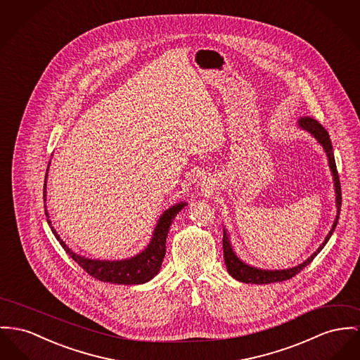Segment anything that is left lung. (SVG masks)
<instances>
[{
	"label": "left lung",
	"mask_w": 360,
	"mask_h": 360,
	"mask_svg": "<svg viewBox=\"0 0 360 360\" xmlns=\"http://www.w3.org/2000/svg\"><path fill=\"white\" fill-rule=\"evenodd\" d=\"M299 124L304 129L311 132L312 135L318 139V142L323 146V148H325V151L328 154V158H329V165H330L333 177H335V199H337V209H338L335 224H333V228L329 232V235L326 236L325 241L319 245V248L312 254L311 257L306 262H303V264H299L296 267H292V269L274 270V271L273 270H261V269H255V267H251L248 264H243L239 258L235 255V252L232 251V247H231V243H229V239H228V235L224 231V236H222L224 261H225V264H226V269H228L229 274L233 278H236L238 281H241V283H247V284H271V283H281V281H285V280L295 277L299 271H302L319 254V251L325 247V244L328 243V240L330 239V236H332V233H333V231L335 229L338 216H340V209H341V186H340L338 172H337V167H335L333 146H332V142H330L328 131L318 121L306 117V119H300Z\"/></svg>",
	"instance_id": "left-lung-1"
}]
</instances>
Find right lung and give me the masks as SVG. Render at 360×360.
Returning <instances> with one entry per match:
<instances>
[{
    "label": "right lung",
    "instance_id": "1",
    "mask_svg": "<svg viewBox=\"0 0 360 360\" xmlns=\"http://www.w3.org/2000/svg\"><path fill=\"white\" fill-rule=\"evenodd\" d=\"M46 177H48V170H46ZM45 187H46V181H45ZM45 198H46V188H44V200H46ZM184 205L186 203H179L167 210L160 218L154 231V236L151 239V243L148 244V247L135 258L125 259V261L106 262V261L86 259L84 257H79L71 248H68L67 244L60 239V236L57 235L53 226H51V232L54 233V236L60 241L65 252L72 258L73 261L96 280L103 281V283L124 284V285L143 284L146 281L151 280L160 271L165 257V251H167L165 243L168 236L169 226L173 218L177 216V213L184 207ZM45 214L49 217L46 210H45ZM48 222L50 225V221Z\"/></svg>",
    "mask_w": 360,
    "mask_h": 360
}]
</instances>
